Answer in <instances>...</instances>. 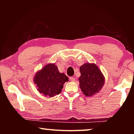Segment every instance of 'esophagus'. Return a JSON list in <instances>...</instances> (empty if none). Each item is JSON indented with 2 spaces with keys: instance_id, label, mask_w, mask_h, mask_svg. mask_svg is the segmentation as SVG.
I'll list each match as a JSON object with an SVG mask.
<instances>
[{
  "instance_id": "esophagus-1",
  "label": "esophagus",
  "mask_w": 134,
  "mask_h": 134,
  "mask_svg": "<svg viewBox=\"0 0 134 134\" xmlns=\"http://www.w3.org/2000/svg\"><path fill=\"white\" fill-rule=\"evenodd\" d=\"M70 80L71 81H74L76 80V79H75V77H70Z\"/></svg>"
}]
</instances>
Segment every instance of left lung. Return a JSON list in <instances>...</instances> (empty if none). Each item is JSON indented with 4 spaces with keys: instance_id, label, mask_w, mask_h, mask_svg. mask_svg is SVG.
Returning a JSON list of instances; mask_svg holds the SVG:
<instances>
[{
    "instance_id": "1",
    "label": "left lung",
    "mask_w": 134,
    "mask_h": 134,
    "mask_svg": "<svg viewBox=\"0 0 134 134\" xmlns=\"http://www.w3.org/2000/svg\"><path fill=\"white\" fill-rule=\"evenodd\" d=\"M81 76L79 86L86 96L98 93L105 83V77L99 67L94 63H85L80 67Z\"/></svg>"
}]
</instances>
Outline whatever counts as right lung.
I'll list each match as a JSON object with an SVG mask.
<instances>
[{"mask_svg":"<svg viewBox=\"0 0 134 134\" xmlns=\"http://www.w3.org/2000/svg\"><path fill=\"white\" fill-rule=\"evenodd\" d=\"M66 81H69L68 77L59 72L55 64L45 65L37 72L34 78V82L40 93L50 97L60 94Z\"/></svg>","mask_w":134,"mask_h":134,"instance_id":"1","label":"right lung"}]
</instances>
